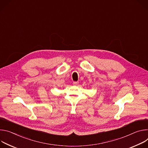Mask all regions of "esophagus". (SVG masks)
I'll use <instances>...</instances> for the list:
<instances>
[{
	"label": "esophagus",
	"instance_id": "esophagus-1",
	"mask_svg": "<svg viewBox=\"0 0 148 148\" xmlns=\"http://www.w3.org/2000/svg\"><path fill=\"white\" fill-rule=\"evenodd\" d=\"M73 84L74 85H77L79 84V82H73Z\"/></svg>",
	"mask_w": 148,
	"mask_h": 148
}]
</instances>
